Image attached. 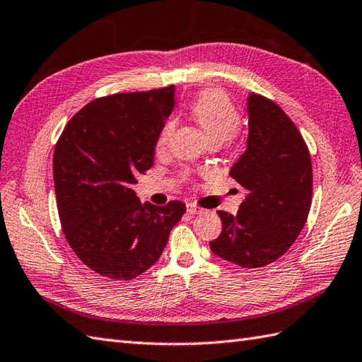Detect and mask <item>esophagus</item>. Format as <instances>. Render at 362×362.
Wrapping results in <instances>:
<instances>
[{
	"label": "esophagus",
	"instance_id": "1",
	"mask_svg": "<svg viewBox=\"0 0 362 362\" xmlns=\"http://www.w3.org/2000/svg\"><path fill=\"white\" fill-rule=\"evenodd\" d=\"M187 209H188L189 214H202V213H205V209L200 208V206L196 205V204H188V205H187Z\"/></svg>",
	"mask_w": 362,
	"mask_h": 362
}]
</instances>
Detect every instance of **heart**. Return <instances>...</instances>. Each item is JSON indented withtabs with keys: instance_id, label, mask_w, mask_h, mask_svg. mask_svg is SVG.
<instances>
[{
	"instance_id": "1",
	"label": "heart",
	"mask_w": 362,
	"mask_h": 362,
	"mask_svg": "<svg viewBox=\"0 0 362 362\" xmlns=\"http://www.w3.org/2000/svg\"><path fill=\"white\" fill-rule=\"evenodd\" d=\"M191 115L199 123L209 141H226L238 132L240 115L236 105L221 89H206L191 105ZM174 129V122H168L158 137V146H165Z\"/></svg>"
}]
</instances>
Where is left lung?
Returning a JSON list of instances; mask_svg holds the SVG:
<instances>
[{"instance_id":"1","label":"left lung","mask_w":362,"mask_h":362,"mask_svg":"<svg viewBox=\"0 0 362 362\" xmlns=\"http://www.w3.org/2000/svg\"><path fill=\"white\" fill-rule=\"evenodd\" d=\"M247 149L230 175L247 189L236 216L217 211L222 233L214 255L243 268L274 262L296 240L312 205L310 153L290 117L272 100L248 97Z\"/></svg>"}]
</instances>
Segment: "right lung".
<instances>
[{"label": "right lung", "instance_id": "obj_1", "mask_svg": "<svg viewBox=\"0 0 362 362\" xmlns=\"http://www.w3.org/2000/svg\"><path fill=\"white\" fill-rule=\"evenodd\" d=\"M174 86L92 100L58 139L54 183L62 228L92 272L129 281L162 256L187 206L140 204L132 185L154 163Z\"/></svg>", "mask_w": 362, "mask_h": 362}]
</instances>
